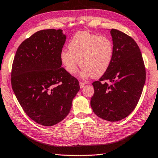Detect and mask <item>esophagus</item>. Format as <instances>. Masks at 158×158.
I'll use <instances>...</instances> for the list:
<instances>
[{
  "mask_svg": "<svg viewBox=\"0 0 158 158\" xmlns=\"http://www.w3.org/2000/svg\"><path fill=\"white\" fill-rule=\"evenodd\" d=\"M79 85H80V88H81V89H83V88L85 86V84H84V83L81 82V81H80L79 82Z\"/></svg>",
  "mask_w": 158,
  "mask_h": 158,
  "instance_id": "34e87169",
  "label": "esophagus"
}]
</instances>
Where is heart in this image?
<instances>
[{
    "instance_id": "1",
    "label": "heart",
    "mask_w": 158,
    "mask_h": 158,
    "mask_svg": "<svg viewBox=\"0 0 158 158\" xmlns=\"http://www.w3.org/2000/svg\"><path fill=\"white\" fill-rule=\"evenodd\" d=\"M68 51H62L60 60L69 74H76L79 65L83 78H98L105 74L110 66L114 56L113 42L107 37L88 31L74 35L68 45Z\"/></svg>"
}]
</instances>
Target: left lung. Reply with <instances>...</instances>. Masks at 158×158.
Here are the masks:
<instances>
[{"label": "left lung", "mask_w": 158, "mask_h": 158, "mask_svg": "<svg viewBox=\"0 0 158 158\" xmlns=\"http://www.w3.org/2000/svg\"><path fill=\"white\" fill-rule=\"evenodd\" d=\"M110 33L114 56L110 66L99 81L93 83L90 106L98 117L118 121L137 106L146 81V69L139 47L132 37L116 29Z\"/></svg>", "instance_id": "1"}]
</instances>
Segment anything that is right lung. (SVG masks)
<instances>
[{
	"label": "right lung",
	"mask_w": 158,
	"mask_h": 158,
	"mask_svg": "<svg viewBox=\"0 0 158 158\" xmlns=\"http://www.w3.org/2000/svg\"><path fill=\"white\" fill-rule=\"evenodd\" d=\"M66 40L61 29L36 32L25 40L12 63V90L25 113L37 123L52 126L62 121L80 89L78 80L61 67Z\"/></svg>",
	"instance_id": "add662e5"
}]
</instances>
